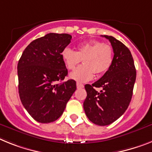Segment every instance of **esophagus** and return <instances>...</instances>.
Segmentation results:
<instances>
[{
  "label": "esophagus",
  "mask_w": 152,
  "mask_h": 152,
  "mask_svg": "<svg viewBox=\"0 0 152 152\" xmlns=\"http://www.w3.org/2000/svg\"><path fill=\"white\" fill-rule=\"evenodd\" d=\"M76 86H77V88L78 89H80V88H83V84L82 83H76Z\"/></svg>",
  "instance_id": "esophagus-1"
}]
</instances>
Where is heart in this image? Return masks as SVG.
Instances as JSON below:
<instances>
[{
	"instance_id": "b5f03b06",
	"label": "heart",
	"mask_w": 152,
	"mask_h": 152,
	"mask_svg": "<svg viewBox=\"0 0 152 152\" xmlns=\"http://www.w3.org/2000/svg\"><path fill=\"white\" fill-rule=\"evenodd\" d=\"M61 57L68 69H74L83 59V65L69 74V78L77 82L85 83L98 75L106 72L110 68L113 60V48L100 41L81 43L77 50L66 47L61 52Z\"/></svg>"
}]
</instances>
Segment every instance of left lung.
Segmentation results:
<instances>
[{"instance_id":"8db88e82","label":"left lung","mask_w":152,"mask_h":152,"mask_svg":"<svg viewBox=\"0 0 152 152\" xmlns=\"http://www.w3.org/2000/svg\"><path fill=\"white\" fill-rule=\"evenodd\" d=\"M104 37L113 48V63L100 80L85 85L87 96L83 102L89 120L100 126L109 125L123 115L131 102L136 80L134 62L128 48L113 36ZM95 87L102 90L96 91Z\"/></svg>"}]
</instances>
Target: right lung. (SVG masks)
I'll use <instances>...</instances> for the list:
<instances>
[{
  "instance_id": "add662e5",
  "label": "right lung",
  "mask_w": 152,
  "mask_h": 152,
  "mask_svg": "<svg viewBox=\"0 0 152 152\" xmlns=\"http://www.w3.org/2000/svg\"><path fill=\"white\" fill-rule=\"evenodd\" d=\"M71 39L69 34H47L31 42L19 59V96L36 121L47 124L56 121L76 91L75 80L62 82L68 70L61 52Z\"/></svg>"
}]
</instances>
